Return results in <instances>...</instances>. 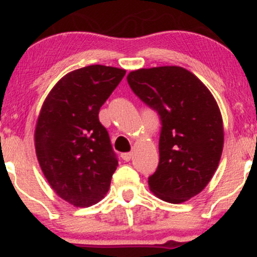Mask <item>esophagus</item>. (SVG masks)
Wrapping results in <instances>:
<instances>
[{
  "label": "esophagus",
  "instance_id": "34e87169",
  "mask_svg": "<svg viewBox=\"0 0 257 257\" xmlns=\"http://www.w3.org/2000/svg\"><path fill=\"white\" fill-rule=\"evenodd\" d=\"M120 157H122L123 161H125V162H129V161H131V159H132V157H133V153H132V152L122 153V155H120Z\"/></svg>",
  "mask_w": 257,
  "mask_h": 257
}]
</instances>
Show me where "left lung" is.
<instances>
[{
    "instance_id": "1",
    "label": "left lung",
    "mask_w": 257,
    "mask_h": 257,
    "mask_svg": "<svg viewBox=\"0 0 257 257\" xmlns=\"http://www.w3.org/2000/svg\"><path fill=\"white\" fill-rule=\"evenodd\" d=\"M132 90L161 116L159 164L149 178L156 197L173 204L202 192L219 167L222 116L200 79L181 66L139 69L126 76Z\"/></svg>"
}]
</instances>
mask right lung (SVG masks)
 I'll return each mask as SVG.
<instances>
[{"label":"right lung","instance_id":"add662e5","mask_svg":"<svg viewBox=\"0 0 257 257\" xmlns=\"http://www.w3.org/2000/svg\"><path fill=\"white\" fill-rule=\"evenodd\" d=\"M125 70L89 65L64 76L52 88L35 128L41 169L55 193L73 206L101 200L118 162L99 110Z\"/></svg>","mask_w":257,"mask_h":257}]
</instances>
